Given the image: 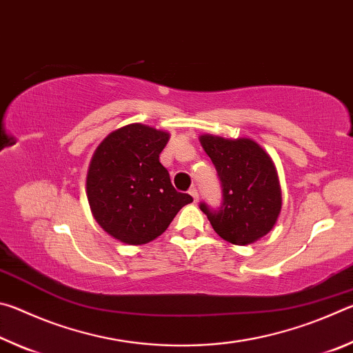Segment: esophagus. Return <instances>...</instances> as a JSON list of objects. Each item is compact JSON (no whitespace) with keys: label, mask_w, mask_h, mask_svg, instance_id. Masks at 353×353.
I'll list each match as a JSON object with an SVG mask.
<instances>
[{"label":"esophagus","mask_w":353,"mask_h":353,"mask_svg":"<svg viewBox=\"0 0 353 353\" xmlns=\"http://www.w3.org/2000/svg\"><path fill=\"white\" fill-rule=\"evenodd\" d=\"M188 193H190V196H191V198H193V202H198V199H199L198 190H196V188L193 187V188H190V191H188Z\"/></svg>","instance_id":"1"}]
</instances>
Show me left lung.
<instances>
[{"label":"left lung","instance_id":"8db88e82","mask_svg":"<svg viewBox=\"0 0 353 353\" xmlns=\"http://www.w3.org/2000/svg\"><path fill=\"white\" fill-rule=\"evenodd\" d=\"M199 141L223 188L219 210L201 204L213 230L236 246L252 244L270 234L282 210V190L270 154L250 139L204 134Z\"/></svg>","mask_w":353,"mask_h":353}]
</instances>
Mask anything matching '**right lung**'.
<instances>
[{"mask_svg": "<svg viewBox=\"0 0 353 353\" xmlns=\"http://www.w3.org/2000/svg\"><path fill=\"white\" fill-rule=\"evenodd\" d=\"M170 134L141 123L113 130L99 143L87 172V199L97 223L124 244H146L193 202L174 190L159 155Z\"/></svg>", "mask_w": 353, "mask_h": 353, "instance_id": "obj_1", "label": "right lung"}]
</instances>
